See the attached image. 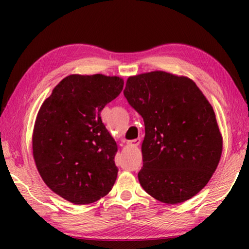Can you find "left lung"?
<instances>
[{
  "label": "left lung",
  "mask_w": 249,
  "mask_h": 249,
  "mask_svg": "<svg viewBox=\"0 0 249 249\" xmlns=\"http://www.w3.org/2000/svg\"><path fill=\"white\" fill-rule=\"evenodd\" d=\"M123 87L119 77L72 74L40 107L33 133L36 167L44 182L71 203H93L115 183L117 146L101 111Z\"/></svg>",
  "instance_id": "obj_1"
}]
</instances>
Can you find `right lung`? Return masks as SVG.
Here are the masks:
<instances>
[{"mask_svg":"<svg viewBox=\"0 0 249 249\" xmlns=\"http://www.w3.org/2000/svg\"><path fill=\"white\" fill-rule=\"evenodd\" d=\"M124 96L145 124L138 180L156 200L176 204L203 189L222 155L215 113L196 83L165 71L128 78Z\"/></svg>","mask_w":249,"mask_h":249,"instance_id":"1","label":"right lung"}]
</instances>
